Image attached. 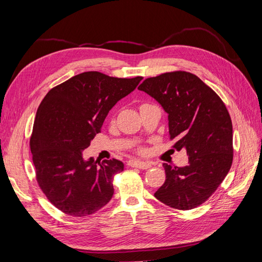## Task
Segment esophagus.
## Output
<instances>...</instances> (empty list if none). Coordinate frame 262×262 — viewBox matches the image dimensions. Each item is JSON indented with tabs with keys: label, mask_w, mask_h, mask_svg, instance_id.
<instances>
[{
	"label": "esophagus",
	"mask_w": 262,
	"mask_h": 262,
	"mask_svg": "<svg viewBox=\"0 0 262 262\" xmlns=\"http://www.w3.org/2000/svg\"><path fill=\"white\" fill-rule=\"evenodd\" d=\"M129 166H131V167L140 168V169H148L152 165H150L149 163H146V162H141V161H130V162H129Z\"/></svg>",
	"instance_id": "1"
}]
</instances>
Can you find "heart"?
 I'll list each match as a JSON object with an SVG mask.
<instances>
[{
	"instance_id": "obj_1",
	"label": "heart",
	"mask_w": 262,
	"mask_h": 262,
	"mask_svg": "<svg viewBox=\"0 0 262 262\" xmlns=\"http://www.w3.org/2000/svg\"><path fill=\"white\" fill-rule=\"evenodd\" d=\"M142 106H144V105H142Z\"/></svg>"
}]
</instances>
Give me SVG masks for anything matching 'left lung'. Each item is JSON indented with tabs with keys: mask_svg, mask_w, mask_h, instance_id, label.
Returning <instances> with one entry per match:
<instances>
[{
	"mask_svg": "<svg viewBox=\"0 0 262 262\" xmlns=\"http://www.w3.org/2000/svg\"><path fill=\"white\" fill-rule=\"evenodd\" d=\"M138 89L168 114L173 148L186 149L185 167L164 163L166 180L156 199L178 210H191L215 192L233 162V125L224 102L196 75L176 71L149 77Z\"/></svg>",
	"mask_w": 262,
	"mask_h": 262,
	"instance_id": "1",
	"label": "left lung"
}]
</instances>
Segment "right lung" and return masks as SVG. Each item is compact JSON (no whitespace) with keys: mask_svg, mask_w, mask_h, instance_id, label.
I'll return each mask as SVG.
<instances>
[{"mask_svg":"<svg viewBox=\"0 0 262 262\" xmlns=\"http://www.w3.org/2000/svg\"><path fill=\"white\" fill-rule=\"evenodd\" d=\"M141 76L84 72L53 87L39 105L30 150L39 187L55 208L72 216L100 210L114 194L121 161L85 160L83 150L100 132L109 110L137 89Z\"/></svg>","mask_w":262,"mask_h":262,"instance_id":"right-lung-1","label":"right lung"}]
</instances>
